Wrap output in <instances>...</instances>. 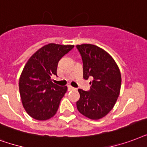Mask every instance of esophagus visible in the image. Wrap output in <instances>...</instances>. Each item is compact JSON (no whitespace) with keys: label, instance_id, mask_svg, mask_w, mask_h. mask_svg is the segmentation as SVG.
<instances>
[{"label":"esophagus","instance_id":"1","mask_svg":"<svg viewBox=\"0 0 147 147\" xmlns=\"http://www.w3.org/2000/svg\"><path fill=\"white\" fill-rule=\"evenodd\" d=\"M76 90L74 87H73L71 86H68V90Z\"/></svg>","mask_w":147,"mask_h":147}]
</instances>
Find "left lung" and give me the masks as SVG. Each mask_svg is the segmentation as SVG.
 Returning a JSON list of instances; mask_svg holds the SVG:
<instances>
[{
  "label": "left lung",
  "instance_id": "left-lung-1",
  "mask_svg": "<svg viewBox=\"0 0 147 147\" xmlns=\"http://www.w3.org/2000/svg\"><path fill=\"white\" fill-rule=\"evenodd\" d=\"M84 63V78L91 77L90 90H78L77 110L90 120H100L110 113L120 95L121 74L114 59L101 47L77 45Z\"/></svg>",
  "mask_w": 147,
  "mask_h": 147
}]
</instances>
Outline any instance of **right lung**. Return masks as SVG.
<instances>
[{"label": "right lung", "instance_id": "obj_1", "mask_svg": "<svg viewBox=\"0 0 147 147\" xmlns=\"http://www.w3.org/2000/svg\"><path fill=\"white\" fill-rule=\"evenodd\" d=\"M74 45L48 44L33 54L25 64L19 79V90L26 112L37 120H47L57 111L67 86L52 82L58 62Z\"/></svg>", "mask_w": 147, "mask_h": 147}]
</instances>
